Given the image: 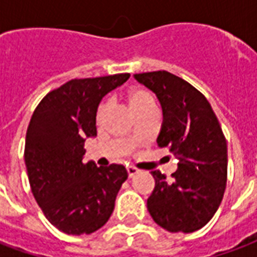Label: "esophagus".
<instances>
[{"label":"esophagus","instance_id":"obj_1","mask_svg":"<svg viewBox=\"0 0 257 257\" xmlns=\"http://www.w3.org/2000/svg\"><path fill=\"white\" fill-rule=\"evenodd\" d=\"M126 172H128L129 178H134L135 175L139 172V169H138V168H135V167H128V168H126Z\"/></svg>","mask_w":257,"mask_h":257}]
</instances>
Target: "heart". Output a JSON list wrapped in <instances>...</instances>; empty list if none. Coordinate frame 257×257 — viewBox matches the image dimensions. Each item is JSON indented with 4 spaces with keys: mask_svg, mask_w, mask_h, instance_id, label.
<instances>
[{
    "mask_svg": "<svg viewBox=\"0 0 257 257\" xmlns=\"http://www.w3.org/2000/svg\"><path fill=\"white\" fill-rule=\"evenodd\" d=\"M126 101H128L131 110L134 112H138L145 108H154L156 107V100L154 96L150 90L146 88H134L128 92L126 95ZM107 111V104H101L97 110V122H100L104 114Z\"/></svg>",
    "mask_w": 257,
    "mask_h": 257,
    "instance_id": "1",
    "label": "heart"
}]
</instances>
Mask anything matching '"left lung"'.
Here are the masks:
<instances>
[{
    "label": "left lung",
    "instance_id": "left-lung-1",
    "mask_svg": "<svg viewBox=\"0 0 257 257\" xmlns=\"http://www.w3.org/2000/svg\"><path fill=\"white\" fill-rule=\"evenodd\" d=\"M158 97L164 122L157 139L179 160L172 180L153 171L156 180L147 209L158 226L171 232H193L213 217L227 182V142L209 101L175 74H135Z\"/></svg>",
    "mask_w": 257,
    "mask_h": 257
}]
</instances>
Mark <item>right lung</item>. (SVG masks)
I'll return each instance as SVG.
<instances>
[{
    "mask_svg": "<svg viewBox=\"0 0 257 257\" xmlns=\"http://www.w3.org/2000/svg\"><path fill=\"white\" fill-rule=\"evenodd\" d=\"M129 77L70 79L44 96L33 112L25 146L31 193L49 223L64 234H92L104 226L128 179L122 165L84 162V146L86 138L96 136L103 96Z\"/></svg>",
    "mask_w": 257,
    "mask_h": 257,
    "instance_id": "right-lung-1",
    "label": "right lung"
}]
</instances>
